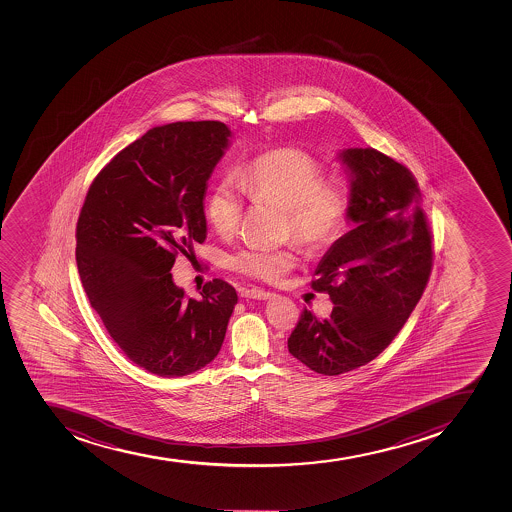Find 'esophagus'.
<instances>
[{
	"instance_id": "obj_1",
	"label": "esophagus",
	"mask_w": 512,
	"mask_h": 512,
	"mask_svg": "<svg viewBox=\"0 0 512 512\" xmlns=\"http://www.w3.org/2000/svg\"><path fill=\"white\" fill-rule=\"evenodd\" d=\"M242 297L255 298V300H267V298L272 297V293L267 292V290H262V288H247V290L242 292Z\"/></svg>"
}]
</instances>
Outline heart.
<instances>
[{
    "mask_svg": "<svg viewBox=\"0 0 512 512\" xmlns=\"http://www.w3.org/2000/svg\"><path fill=\"white\" fill-rule=\"evenodd\" d=\"M244 195L285 209L287 232L308 249L340 239L350 215V189L341 177L325 174L310 152L283 147L263 152L247 166L222 177L207 199V217L217 234H234L244 212ZM232 267L249 277L275 282L295 265L292 249L250 245L232 255Z\"/></svg>",
    "mask_w": 512,
    "mask_h": 512,
    "instance_id": "1",
    "label": "heart"
}]
</instances>
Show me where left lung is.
Here are the masks:
<instances>
[{
  "label": "left lung",
  "mask_w": 512,
  "mask_h": 512,
  "mask_svg": "<svg viewBox=\"0 0 512 512\" xmlns=\"http://www.w3.org/2000/svg\"><path fill=\"white\" fill-rule=\"evenodd\" d=\"M338 159L350 172L355 229L331 245L312 282L335 307L325 320L305 308L288 338L298 361L328 376L360 368L390 345L433 267V235L409 169L371 147Z\"/></svg>",
  "instance_id": "8db88e82"
}]
</instances>
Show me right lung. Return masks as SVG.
<instances>
[{
    "instance_id": "1",
    "label": "right lung",
    "mask_w": 512,
    "mask_h": 512,
    "mask_svg": "<svg viewBox=\"0 0 512 512\" xmlns=\"http://www.w3.org/2000/svg\"><path fill=\"white\" fill-rule=\"evenodd\" d=\"M230 137L219 121L152 127L103 167L79 214L76 262L91 307L124 355L157 376L209 365L237 303L220 278L187 298L171 273L207 237V181Z\"/></svg>"
}]
</instances>
